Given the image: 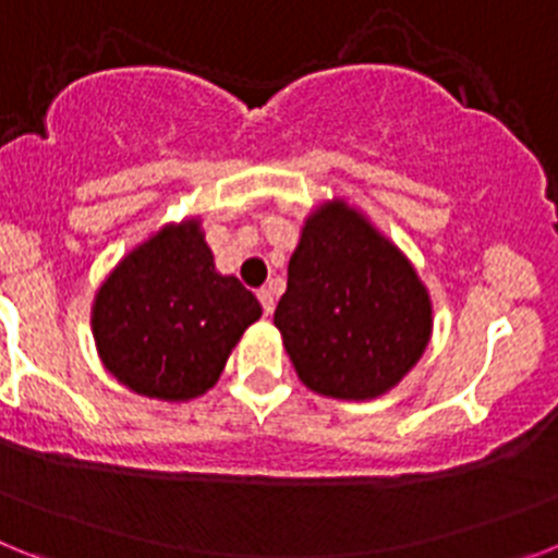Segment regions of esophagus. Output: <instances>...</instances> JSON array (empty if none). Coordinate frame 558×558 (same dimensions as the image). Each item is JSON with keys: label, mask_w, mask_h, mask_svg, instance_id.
Returning <instances> with one entry per match:
<instances>
[{"label": "esophagus", "mask_w": 558, "mask_h": 558, "mask_svg": "<svg viewBox=\"0 0 558 558\" xmlns=\"http://www.w3.org/2000/svg\"><path fill=\"white\" fill-rule=\"evenodd\" d=\"M259 304H263L265 315H274V307H276V299H274V290L265 288L259 290Z\"/></svg>", "instance_id": "obj_1"}]
</instances>
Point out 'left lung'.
Masks as SVG:
<instances>
[{
    "label": "left lung",
    "instance_id": "1",
    "mask_svg": "<svg viewBox=\"0 0 558 558\" xmlns=\"http://www.w3.org/2000/svg\"><path fill=\"white\" fill-rule=\"evenodd\" d=\"M274 324L304 386L335 399H374L416 366L433 307L402 251L332 201L304 223Z\"/></svg>",
    "mask_w": 558,
    "mask_h": 558
}]
</instances>
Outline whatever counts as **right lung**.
Listing matches in <instances>:
<instances>
[{
  "instance_id": "obj_1",
  "label": "right lung",
  "mask_w": 558,
  "mask_h": 558,
  "mask_svg": "<svg viewBox=\"0 0 558 558\" xmlns=\"http://www.w3.org/2000/svg\"><path fill=\"white\" fill-rule=\"evenodd\" d=\"M263 315L236 276H220L198 220L165 226L97 290V352L122 386L184 402L218 383L240 335Z\"/></svg>"
}]
</instances>
